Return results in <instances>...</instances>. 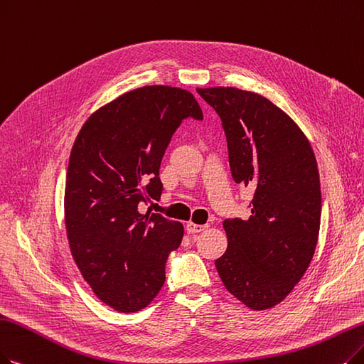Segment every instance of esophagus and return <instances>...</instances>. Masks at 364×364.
<instances>
[{"label":"esophagus","mask_w":364,"mask_h":364,"mask_svg":"<svg viewBox=\"0 0 364 364\" xmlns=\"http://www.w3.org/2000/svg\"><path fill=\"white\" fill-rule=\"evenodd\" d=\"M209 225H200V224H194V223H188L186 224V231L188 232H200V231H203V230H206Z\"/></svg>","instance_id":"1"}]
</instances>
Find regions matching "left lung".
<instances>
[{
  "label": "left lung",
  "mask_w": 364,
  "mask_h": 364,
  "mask_svg": "<svg viewBox=\"0 0 364 364\" xmlns=\"http://www.w3.org/2000/svg\"><path fill=\"white\" fill-rule=\"evenodd\" d=\"M227 137L231 176L252 191L248 220H225L227 251L215 261L227 291L266 311L308 270L321 223V185L308 137L266 97L232 86L197 88Z\"/></svg>",
  "instance_id": "left-lung-1"
}]
</instances>
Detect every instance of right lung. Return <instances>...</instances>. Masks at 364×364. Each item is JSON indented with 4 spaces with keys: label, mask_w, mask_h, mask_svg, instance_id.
I'll use <instances>...</instances> for the list:
<instances>
[{
    "label": "right lung",
    "mask_w": 364,
    "mask_h": 364,
    "mask_svg": "<svg viewBox=\"0 0 364 364\" xmlns=\"http://www.w3.org/2000/svg\"><path fill=\"white\" fill-rule=\"evenodd\" d=\"M203 119L194 95L167 85L124 92L97 109L73 144L64 220L83 279L112 309L139 312L166 281V261L183 225L141 213L140 201L163 191L159 166L182 119Z\"/></svg>",
    "instance_id": "obj_1"
}]
</instances>
